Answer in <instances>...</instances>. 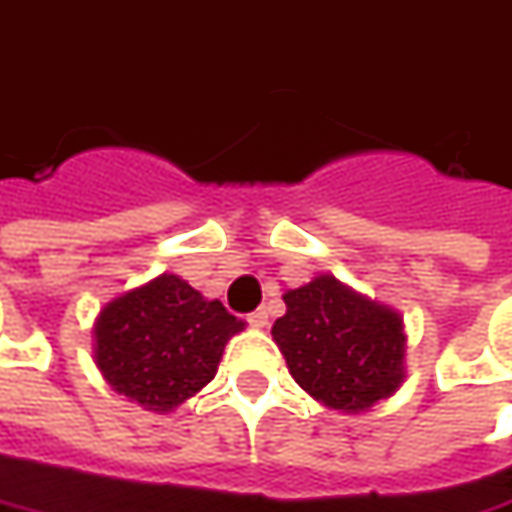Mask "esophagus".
<instances>
[{"label": "esophagus", "instance_id": "esophagus-1", "mask_svg": "<svg viewBox=\"0 0 512 512\" xmlns=\"http://www.w3.org/2000/svg\"><path fill=\"white\" fill-rule=\"evenodd\" d=\"M246 321L252 323V326H257V329H260V326H266V323H269V309H266V306H260V309H255V312H249V318H246Z\"/></svg>", "mask_w": 512, "mask_h": 512}]
</instances>
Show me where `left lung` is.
Instances as JSON below:
<instances>
[{"mask_svg":"<svg viewBox=\"0 0 512 512\" xmlns=\"http://www.w3.org/2000/svg\"><path fill=\"white\" fill-rule=\"evenodd\" d=\"M272 335L292 378L335 410H367L404 381L401 318L335 278L289 289Z\"/></svg>","mask_w":512,"mask_h":512,"instance_id":"obj_1","label":"left lung"}]
</instances>
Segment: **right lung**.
Wrapping results in <instances>:
<instances>
[{
  "mask_svg": "<svg viewBox=\"0 0 512 512\" xmlns=\"http://www.w3.org/2000/svg\"><path fill=\"white\" fill-rule=\"evenodd\" d=\"M243 323L177 275L111 300L97 321V367L120 395L168 412L203 389Z\"/></svg>",
  "mask_w": 512,
  "mask_h": 512,
  "instance_id": "add662e5",
  "label": "right lung"
}]
</instances>
